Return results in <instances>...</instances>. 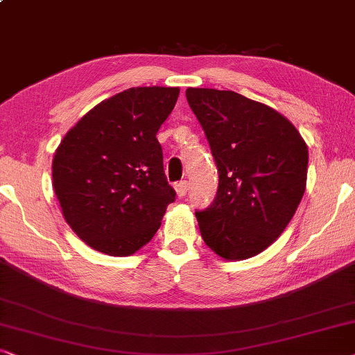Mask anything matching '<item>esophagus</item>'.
Instances as JSON below:
<instances>
[{"label": "esophagus", "mask_w": 355, "mask_h": 355, "mask_svg": "<svg viewBox=\"0 0 355 355\" xmlns=\"http://www.w3.org/2000/svg\"><path fill=\"white\" fill-rule=\"evenodd\" d=\"M175 191H177L178 198H183L184 194H187V191H188V182H187V180H183V182H178L175 184Z\"/></svg>", "instance_id": "34e87169"}]
</instances>
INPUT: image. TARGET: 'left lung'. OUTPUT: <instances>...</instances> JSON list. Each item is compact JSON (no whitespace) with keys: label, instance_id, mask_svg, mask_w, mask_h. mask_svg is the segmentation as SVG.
I'll list each match as a JSON object with an SVG mask.
<instances>
[{"label":"left lung","instance_id":"8db88e82","mask_svg":"<svg viewBox=\"0 0 355 355\" xmlns=\"http://www.w3.org/2000/svg\"><path fill=\"white\" fill-rule=\"evenodd\" d=\"M187 99L218 171L216 199L196 212L204 243L227 261L257 256L301 202L307 144L286 117L239 93L188 88Z\"/></svg>","mask_w":355,"mask_h":355}]
</instances>
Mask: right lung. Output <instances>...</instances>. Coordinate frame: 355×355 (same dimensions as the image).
<instances>
[{
  "mask_svg": "<svg viewBox=\"0 0 355 355\" xmlns=\"http://www.w3.org/2000/svg\"><path fill=\"white\" fill-rule=\"evenodd\" d=\"M180 89L137 87L99 103L73 125L53 159L62 216L107 256H132L153 239L175 189L156 135Z\"/></svg>",
  "mask_w": 355,
  "mask_h": 355,
  "instance_id": "obj_1",
  "label": "right lung"
}]
</instances>
